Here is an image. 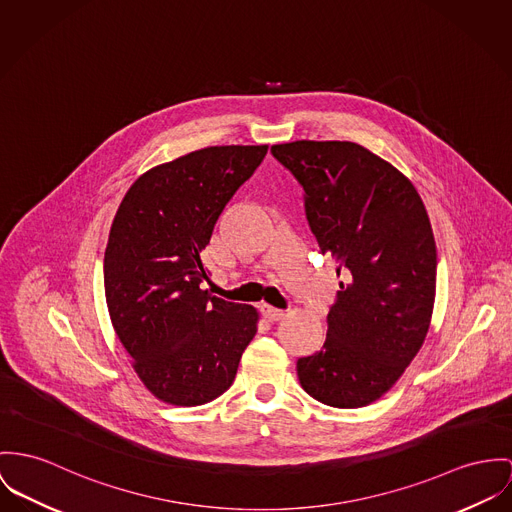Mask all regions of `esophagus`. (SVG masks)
<instances>
[{
  "mask_svg": "<svg viewBox=\"0 0 512 512\" xmlns=\"http://www.w3.org/2000/svg\"><path fill=\"white\" fill-rule=\"evenodd\" d=\"M261 314L265 315V319H269V321H280L286 312L284 310H278V308H273V306H269V304H263L261 306Z\"/></svg>",
  "mask_w": 512,
  "mask_h": 512,
  "instance_id": "1",
  "label": "esophagus"
}]
</instances>
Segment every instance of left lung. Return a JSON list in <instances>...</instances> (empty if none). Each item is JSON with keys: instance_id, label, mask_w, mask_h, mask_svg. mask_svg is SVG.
<instances>
[{"instance_id": "8db88e82", "label": "left lung", "mask_w": 512, "mask_h": 512, "mask_svg": "<svg viewBox=\"0 0 512 512\" xmlns=\"http://www.w3.org/2000/svg\"><path fill=\"white\" fill-rule=\"evenodd\" d=\"M271 152L306 191L319 253L347 276L323 349L296 364L300 384L331 407L370 405L392 390L429 333L436 245L427 208L399 169L360 144L296 140Z\"/></svg>"}]
</instances>
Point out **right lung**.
Returning a JSON list of instances; mask_svg holds the SVG:
<instances>
[{
	"instance_id": "right-lung-1",
	"label": "right lung",
	"mask_w": 512,
	"mask_h": 512,
	"mask_svg": "<svg viewBox=\"0 0 512 512\" xmlns=\"http://www.w3.org/2000/svg\"><path fill=\"white\" fill-rule=\"evenodd\" d=\"M269 146H210L152 167L118 206L105 249L107 308L132 368L161 401L204 405L236 378L259 312L210 296L200 253Z\"/></svg>"
}]
</instances>
